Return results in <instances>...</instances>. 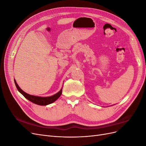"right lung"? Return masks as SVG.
Listing matches in <instances>:
<instances>
[{"label": "right lung", "instance_id": "obj_1", "mask_svg": "<svg viewBox=\"0 0 146 146\" xmlns=\"http://www.w3.org/2000/svg\"><path fill=\"white\" fill-rule=\"evenodd\" d=\"M14 81H15V83L17 89L19 91L20 93L23 94L26 99H28L30 102H33L35 104H37L38 105L44 106V105L52 104L53 102H54L55 100H56L60 98V96L61 95V93H62L63 88H61L60 91L57 92V93H56L54 95L51 96H48V97H40V96L30 95V94L26 93L25 92H24V91H23L21 89L20 87L17 84L15 79L14 80Z\"/></svg>", "mask_w": 146, "mask_h": 146}]
</instances>
